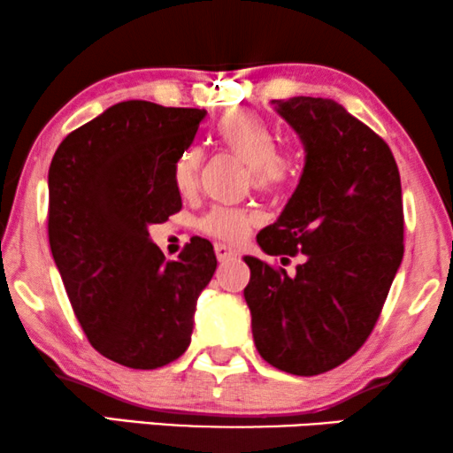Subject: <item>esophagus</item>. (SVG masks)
<instances>
[{
  "instance_id": "34e87169",
  "label": "esophagus",
  "mask_w": 453,
  "mask_h": 453,
  "mask_svg": "<svg viewBox=\"0 0 453 453\" xmlns=\"http://www.w3.org/2000/svg\"><path fill=\"white\" fill-rule=\"evenodd\" d=\"M214 253L216 257H219V262H231V259H237L239 253L233 250V247L228 245H222V243H216L214 245Z\"/></svg>"
}]
</instances>
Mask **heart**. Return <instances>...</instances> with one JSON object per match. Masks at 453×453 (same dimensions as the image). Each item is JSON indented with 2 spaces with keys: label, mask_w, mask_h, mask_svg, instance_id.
<instances>
[{
  "label": "heart",
  "mask_w": 453,
  "mask_h": 453,
  "mask_svg": "<svg viewBox=\"0 0 453 453\" xmlns=\"http://www.w3.org/2000/svg\"><path fill=\"white\" fill-rule=\"evenodd\" d=\"M216 138L228 152L250 166V177L256 189L276 191L287 188L296 173V157L293 152L276 146L274 127L256 111L237 107L222 117L216 127ZM203 154L191 146L179 154L173 166V183L179 194H194L200 181ZM256 214L245 208L214 206L202 216L200 228L222 241L243 239Z\"/></svg>",
  "instance_id": "1"
}]
</instances>
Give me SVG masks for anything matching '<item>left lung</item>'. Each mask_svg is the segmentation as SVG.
Wrapping results in <instances>:
<instances>
[{"label":"left lung","mask_w":453,"mask_h":453,"mask_svg":"<svg viewBox=\"0 0 453 453\" xmlns=\"http://www.w3.org/2000/svg\"><path fill=\"white\" fill-rule=\"evenodd\" d=\"M272 104L299 134L305 166L257 243L282 262L305 259L288 276L245 256L243 295L264 361L311 377L349 361L380 319L404 256L400 173L386 142L332 98Z\"/></svg>","instance_id":"1"}]
</instances>
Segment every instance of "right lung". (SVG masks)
<instances>
[{
    "label": "right lung",
    "mask_w": 453,
    "mask_h": 453,
    "mask_svg": "<svg viewBox=\"0 0 453 453\" xmlns=\"http://www.w3.org/2000/svg\"><path fill=\"white\" fill-rule=\"evenodd\" d=\"M206 111L123 101L73 129L49 166V245L72 309L103 357L158 369L191 342L197 296L212 280L210 241L177 262L148 226L181 210L173 183Z\"/></svg>",
    "instance_id": "obj_1"
}]
</instances>
